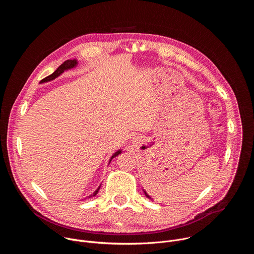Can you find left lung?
Segmentation results:
<instances>
[{
  "mask_svg": "<svg viewBox=\"0 0 254 254\" xmlns=\"http://www.w3.org/2000/svg\"><path fill=\"white\" fill-rule=\"evenodd\" d=\"M142 190H143V189H142ZM143 193H144V195H146V196H147V197H148V198H149V199H151V200H152V198H151V196H150V195H149V194H148V193H147V192H146V191H144V190H143Z\"/></svg>",
  "mask_w": 254,
  "mask_h": 254,
  "instance_id": "8db88e82",
  "label": "left lung"
}]
</instances>
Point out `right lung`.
I'll return each mask as SVG.
<instances>
[{
    "label": "right lung",
    "instance_id": "right-lung-1",
    "mask_svg": "<svg viewBox=\"0 0 254 254\" xmlns=\"http://www.w3.org/2000/svg\"><path fill=\"white\" fill-rule=\"evenodd\" d=\"M78 65V61L76 60V59H69V60H66L64 63H62L54 72L53 73L51 74V75H49V76H47V77H45L44 79H42L41 81H40V83H45V82H49V81H52V80H54L55 78H57L58 76H60L64 71H68V70H70V69H72V68H75L76 66ZM123 153V151L122 150H118L112 157H111V159H110V162H108V165H110V163L112 162V160L115 158V157H118L119 155H121ZM100 186L101 185H99L98 186V188L91 194V195H89V196H87L86 198H84L83 200H85V199H89V198H91V197H94V196H96V194L98 193V191H99V189H100Z\"/></svg>",
    "mask_w": 254,
    "mask_h": 254
}]
</instances>
